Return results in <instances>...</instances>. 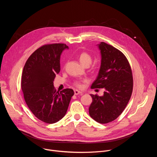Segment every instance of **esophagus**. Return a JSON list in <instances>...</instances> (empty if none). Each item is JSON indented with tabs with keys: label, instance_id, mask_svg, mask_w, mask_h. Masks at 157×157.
Listing matches in <instances>:
<instances>
[{
	"label": "esophagus",
	"instance_id": "esophagus-1",
	"mask_svg": "<svg viewBox=\"0 0 157 157\" xmlns=\"http://www.w3.org/2000/svg\"><path fill=\"white\" fill-rule=\"evenodd\" d=\"M75 95H78V94H82V93L78 90H75Z\"/></svg>",
	"mask_w": 157,
	"mask_h": 157
}]
</instances>
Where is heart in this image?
Instances as JSON below:
<instances>
[{
  "instance_id": "obj_1",
  "label": "heart",
  "mask_w": 157,
  "mask_h": 157,
  "mask_svg": "<svg viewBox=\"0 0 157 157\" xmlns=\"http://www.w3.org/2000/svg\"><path fill=\"white\" fill-rule=\"evenodd\" d=\"M79 60L81 64L84 66H85L87 65L89 66L91 64L93 58H92V56L89 53L86 52H82L79 56ZM86 81H87L86 79L78 80V81H76L74 84L78 87H81L82 86V82H86Z\"/></svg>"
}]
</instances>
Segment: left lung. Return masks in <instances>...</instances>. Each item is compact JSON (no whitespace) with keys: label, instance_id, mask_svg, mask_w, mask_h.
<instances>
[{"label":"left lung","instance_id":"1","mask_svg":"<svg viewBox=\"0 0 157 157\" xmlns=\"http://www.w3.org/2000/svg\"><path fill=\"white\" fill-rule=\"evenodd\" d=\"M98 47L101 67L91 88H104L105 91L101 96L91 94L89 113L96 122L107 124L116 119L127 106L132 93L133 77L129 63L121 51L104 42Z\"/></svg>","mask_w":157,"mask_h":157}]
</instances>
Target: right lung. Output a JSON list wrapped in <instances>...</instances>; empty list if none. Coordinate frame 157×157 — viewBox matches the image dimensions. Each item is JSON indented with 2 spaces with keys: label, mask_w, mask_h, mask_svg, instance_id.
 Segmentation results:
<instances>
[{
  "label": "right lung",
  "mask_w": 157,
  "mask_h": 157,
  "mask_svg": "<svg viewBox=\"0 0 157 157\" xmlns=\"http://www.w3.org/2000/svg\"><path fill=\"white\" fill-rule=\"evenodd\" d=\"M65 49L68 47L63 43L40 47L29 58L22 71L21 86L25 102L36 117L47 124L56 123L65 116L74 95L71 89L59 92L53 86Z\"/></svg>",
  "instance_id": "add662e5"
}]
</instances>
